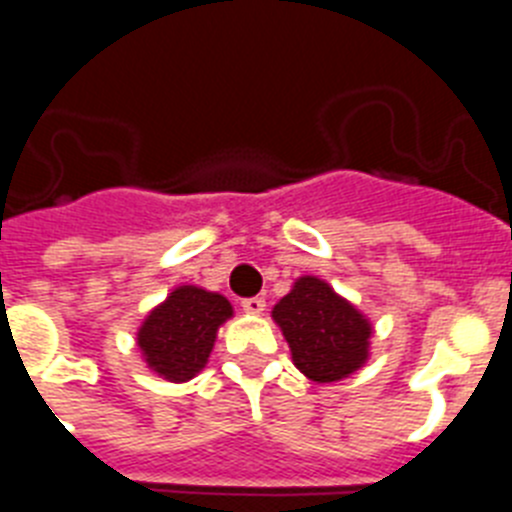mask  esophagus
<instances>
[{"label": "esophagus", "instance_id": "34e87169", "mask_svg": "<svg viewBox=\"0 0 512 512\" xmlns=\"http://www.w3.org/2000/svg\"><path fill=\"white\" fill-rule=\"evenodd\" d=\"M241 307H243V312H248V315H261L266 307V302H264V297H246V300L241 302Z\"/></svg>", "mask_w": 512, "mask_h": 512}]
</instances>
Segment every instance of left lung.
I'll use <instances>...</instances> for the list:
<instances>
[{
	"label": "left lung",
	"instance_id": "1",
	"mask_svg": "<svg viewBox=\"0 0 512 512\" xmlns=\"http://www.w3.org/2000/svg\"><path fill=\"white\" fill-rule=\"evenodd\" d=\"M295 366L312 382H338L364 366L372 325L318 277H300L274 305Z\"/></svg>",
	"mask_w": 512,
	"mask_h": 512
}]
</instances>
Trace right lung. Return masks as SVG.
Wrapping results in <instances>:
<instances>
[{"instance_id": "1", "label": "right lung", "mask_w": 512, "mask_h": 512, "mask_svg": "<svg viewBox=\"0 0 512 512\" xmlns=\"http://www.w3.org/2000/svg\"><path fill=\"white\" fill-rule=\"evenodd\" d=\"M230 315L233 307L223 295L192 284L176 287L140 325V354L158 377L187 382L205 369L217 328Z\"/></svg>"}]
</instances>
